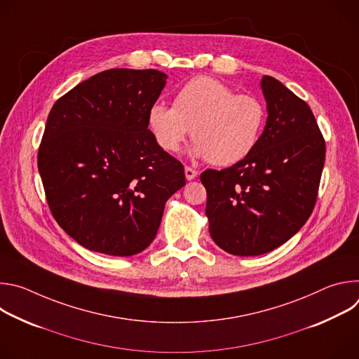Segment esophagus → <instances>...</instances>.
I'll return each mask as SVG.
<instances>
[{"mask_svg": "<svg viewBox=\"0 0 359 359\" xmlns=\"http://www.w3.org/2000/svg\"><path fill=\"white\" fill-rule=\"evenodd\" d=\"M184 175H186V179L187 180H193V179H196L197 177V170H194V169H191L190 166H186L184 168Z\"/></svg>", "mask_w": 359, "mask_h": 359, "instance_id": "obj_1", "label": "esophagus"}]
</instances>
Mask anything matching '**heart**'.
I'll return each instance as SVG.
<instances>
[{
  "label": "heart",
  "instance_id": "heart-1",
  "mask_svg": "<svg viewBox=\"0 0 359 359\" xmlns=\"http://www.w3.org/2000/svg\"><path fill=\"white\" fill-rule=\"evenodd\" d=\"M266 123L263 102L236 93L212 76H196L175 95L173 108L156 102L149 108L147 125L165 151H177L190 129L193 153L216 166H230L257 146Z\"/></svg>",
  "mask_w": 359,
  "mask_h": 359
}]
</instances>
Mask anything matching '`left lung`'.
Here are the masks:
<instances>
[{"label": "left lung", "instance_id": "obj_1", "mask_svg": "<svg viewBox=\"0 0 359 359\" xmlns=\"http://www.w3.org/2000/svg\"><path fill=\"white\" fill-rule=\"evenodd\" d=\"M267 123L248 156L200 180L215 243L234 255H260L290 240L311 216L325 140L306 102L273 76L262 79Z\"/></svg>", "mask_w": 359, "mask_h": 359}]
</instances>
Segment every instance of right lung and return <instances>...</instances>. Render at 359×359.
<instances>
[{"label": "right lung", "instance_id": "1", "mask_svg": "<svg viewBox=\"0 0 359 359\" xmlns=\"http://www.w3.org/2000/svg\"><path fill=\"white\" fill-rule=\"evenodd\" d=\"M156 69H108L81 82L50 109L38 170L50 213L78 244L129 257L156 237L184 168L147 129L166 85Z\"/></svg>", "mask_w": 359, "mask_h": 359}]
</instances>
